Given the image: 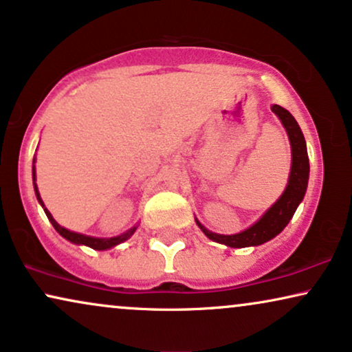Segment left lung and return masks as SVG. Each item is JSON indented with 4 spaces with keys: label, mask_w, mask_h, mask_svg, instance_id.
Returning a JSON list of instances; mask_svg holds the SVG:
<instances>
[{
    "label": "left lung",
    "mask_w": 352,
    "mask_h": 352,
    "mask_svg": "<svg viewBox=\"0 0 352 352\" xmlns=\"http://www.w3.org/2000/svg\"><path fill=\"white\" fill-rule=\"evenodd\" d=\"M272 111L277 114L282 120L285 130H287L289 144H292V172H289L288 185L285 188L283 195L277 199V203L267 209V212L257 220L254 225L246 228L245 232L236 233V235H219L212 233L204 225L199 223L196 219V223L203 230V233L209 240L220 245L230 246V248H248V246H259L262 243L272 240L278 235L280 232L287 227L293 214L296 212L299 203H301L304 195L307 190L309 180V157L306 140L299 129L298 122L285 107L274 104Z\"/></svg>",
    "instance_id": "left-lung-1"
}]
</instances>
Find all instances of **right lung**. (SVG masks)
<instances>
[{
	"label": "right lung",
	"instance_id": "1",
	"mask_svg": "<svg viewBox=\"0 0 352 352\" xmlns=\"http://www.w3.org/2000/svg\"><path fill=\"white\" fill-rule=\"evenodd\" d=\"M35 162V161H34ZM32 175H34V188H35V195H36V199L40 201L41 208L45 209V214L46 217L50 219V222L53 223V227L56 228V232L59 233L60 236H64L65 240H69L70 243H75V245H85V246H90L93 250H98V251H102V250H109V248H114L119 245V243H124L125 240H129L130 236L133 235L135 230H137V227L130 228L125 233H122L119 236H114V238H95V236H87V235H82V233H75V232H70L67 228L60 227V225L56 222L53 219V215L50 214V210L45 208L43 201L40 198V193H38V188H36V184H35V166L32 167Z\"/></svg>",
	"mask_w": 352,
	"mask_h": 352
}]
</instances>
